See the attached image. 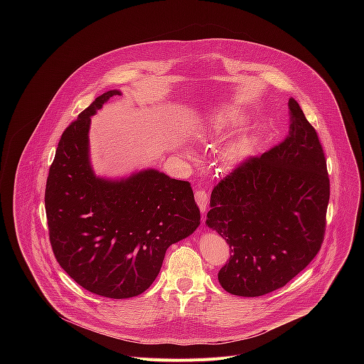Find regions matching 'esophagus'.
I'll list each match as a JSON object with an SVG mask.
<instances>
[{"label": "esophagus", "instance_id": "1", "mask_svg": "<svg viewBox=\"0 0 364 364\" xmlns=\"http://www.w3.org/2000/svg\"><path fill=\"white\" fill-rule=\"evenodd\" d=\"M195 199H196V203H198V206L200 208L202 214H205L208 208V195L206 193V191H203V189L196 191Z\"/></svg>", "mask_w": 364, "mask_h": 364}]
</instances>
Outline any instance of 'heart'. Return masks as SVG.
Listing matches in <instances>:
<instances>
[{"label":"heart","instance_id":"obj_1","mask_svg":"<svg viewBox=\"0 0 364 364\" xmlns=\"http://www.w3.org/2000/svg\"><path fill=\"white\" fill-rule=\"evenodd\" d=\"M244 124V116L237 109L220 112L213 117V129L218 133H232ZM257 139L251 134H241L232 140L223 151V161L227 165H237L251 156L255 150Z\"/></svg>","mask_w":364,"mask_h":364}]
</instances>
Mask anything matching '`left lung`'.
<instances>
[{
	"label": "left lung",
	"mask_w": 364,
	"mask_h": 364,
	"mask_svg": "<svg viewBox=\"0 0 364 364\" xmlns=\"http://www.w3.org/2000/svg\"><path fill=\"white\" fill-rule=\"evenodd\" d=\"M283 143L242 162L211 192L206 225L230 245L221 287L242 297L277 290L318 254L329 202L326 159L299 102Z\"/></svg>",
	"instance_id": "obj_1"
}]
</instances>
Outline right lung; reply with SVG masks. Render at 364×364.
<instances>
[{
    "label": "right lung",
    "instance_id": "1",
    "mask_svg": "<svg viewBox=\"0 0 364 364\" xmlns=\"http://www.w3.org/2000/svg\"><path fill=\"white\" fill-rule=\"evenodd\" d=\"M120 94L105 92L64 130L45 192L55 259L80 286L107 299L144 293L166 250L200 224L186 181L153 168L120 179L95 175L90 159L91 117Z\"/></svg>",
    "mask_w": 364,
    "mask_h": 364
}]
</instances>
